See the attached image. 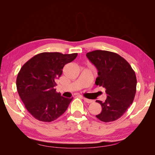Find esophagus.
<instances>
[{"instance_id":"obj_1","label":"esophagus","mask_w":155,"mask_h":155,"mask_svg":"<svg viewBox=\"0 0 155 155\" xmlns=\"http://www.w3.org/2000/svg\"><path fill=\"white\" fill-rule=\"evenodd\" d=\"M84 101H85L86 103H88V104H92V103L94 102V101L92 100H89V99H87V98L84 97L83 98Z\"/></svg>"}]
</instances>
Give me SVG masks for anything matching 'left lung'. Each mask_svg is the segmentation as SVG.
Instances as JSON below:
<instances>
[{
  "mask_svg": "<svg viewBox=\"0 0 155 155\" xmlns=\"http://www.w3.org/2000/svg\"><path fill=\"white\" fill-rule=\"evenodd\" d=\"M87 58L97 70L96 85L106 89L101 113L96 118L104 122L120 118L133 104L137 91V77L127 61L118 54L106 50H94L87 53Z\"/></svg>",
  "mask_w": 155,
  "mask_h": 155,
  "instance_id": "obj_1",
  "label": "left lung"
}]
</instances>
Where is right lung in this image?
Returning <instances> with one entry per match:
<instances>
[{"mask_svg": "<svg viewBox=\"0 0 155 155\" xmlns=\"http://www.w3.org/2000/svg\"><path fill=\"white\" fill-rule=\"evenodd\" d=\"M77 53L43 52L23 65L16 80L17 89L26 109L37 120L51 122L66 111L73 97L56 92V80L66 64L76 58Z\"/></svg>", "mask_w": 155, "mask_h": 155, "instance_id": "obj_1", "label": "right lung"}]
</instances>
